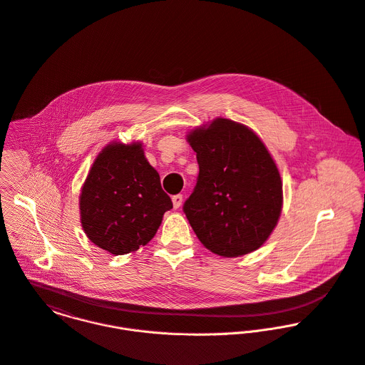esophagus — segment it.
Segmentation results:
<instances>
[{"instance_id": "1", "label": "esophagus", "mask_w": 365, "mask_h": 365, "mask_svg": "<svg viewBox=\"0 0 365 365\" xmlns=\"http://www.w3.org/2000/svg\"><path fill=\"white\" fill-rule=\"evenodd\" d=\"M181 204H182V195H181V194L174 195V197H173V205H174V208H175V210L180 208Z\"/></svg>"}]
</instances>
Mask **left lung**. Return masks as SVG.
I'll return each instance as SVG.
<instances>
[{
	"label": "left lung",
	"instance_id": "left-lung-1",
	"mask_svg": "<svg viewBox=\"0 0 365 365\" xmlns=\"http://www.w3.org/2000/svg\"><path fill=\"white\" fill-rule=\"evenodd\" d=\"M197 185L184 202L195 235L211 252L237 257L260 247L274 230L283 202L279 170L246 125L218 118L192 130Z\"/></svg>",
	"mask_w": 365,
	"mask_h": 365
}]
</instances>
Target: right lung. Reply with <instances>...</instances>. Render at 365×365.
I'll return each mask as SVG.
<instances>
[{"label":"right lung","mask_w":365,"mask_h":365,"mask_svg":"<svg viewBox=\"0 0 365 365\" xmlns=\"http://www.w3.org/2000/svg\"><path fill=\"white\" fill-rule=\"evenodd\" d=\"M79 208L88 238L113 255H125L154 238L173 202L141 143H113L96 157Z\"/></svg>","instance_id":"right-lung-1"}]
</instances>
